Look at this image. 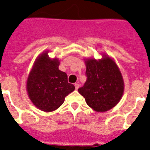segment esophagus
<instances>
[{"label": "esophagus", "instance_id": "34e87169", "mask_svg": "<svg viewBox=\"0 0 150 150\" xmlns=\"http://www.w3.org/2000/svg\"><path fill=\"white\" fill-rule=\"evenodd\" d=\"M74 86H75V88H76V90H77V89L80 87V85H79V83H75L74 84Z\"/></svg>", "mask_w": 150, "mask_h": 150}]
</instances>
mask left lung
<instances>
[{
  "mask_svg": "<svg viewBox=\"0 0 150 150\" xmlns=\"http://www.w3.org/2000/svg\"><path fill=\"white\" fill-rule=\"evenodd\" d=\"M86 80L78 89L90 107L105 112L114 107L123 93V80L118 67L110 57L86 61Z\"/></svg>",
  "mask_w": 150,
  "mask_h": 150,
  "instance_id": "obj_1",
  "label": "left lung"
}]
</instances>
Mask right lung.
<instances>
[{"instance_id":"obj_1","label":"right lung","mask_w":150,"mask_h":150,"mask_svg":"<svg viewBox=\"0 0 150 150\" xmlns=\"http://www.w3.org/2000/svg\"><path fill=\"white\" fill-rule=\"evenodd\" d=\"M60 62L51 60L46 52L38 57L28 76L27 89L38 109L51 112L59 108L75 86L68 83L67 75L59 70Z\"/></svg>"}]
</instances>
